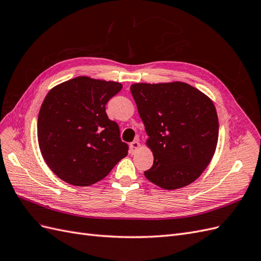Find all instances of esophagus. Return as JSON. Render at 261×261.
I'll return each mask as SVG.
<instances>
[{
	"instance_id": "esophagus-1",
	"label": "esophagus",
	"mask_w": 261,
	"mask_h": 261,
	"mask_svg": "<svg viewBox=\"0 0 261 261\" xmlns=\"http://www.w3.org/2000/svg\"><path fill=\"white\" fill-rule=\"evenodd\" d=\"M139 148H140L139 141H138V140H134L133 143H130V144H129V152H130L132 154H133V153H135Z\"/></svg>"
}]
</instances>
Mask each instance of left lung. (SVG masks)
<instances>
[{"label": "left lung", "mask_w": 261, "mask_h": 261, "mask_svg": "<svg viewBox=\"0 0 261 261\" xmlns=\"http://www.w3.org/2000/svg\"><path fill=\"white\" fill-rule=\"evenodd\" d=\"M130 92L153 154L146 178L168 191L192 184L216 152L219 120L212 100L181 82L133 84Z\"/></svg>", "instance_id": "8db88e82"}]
</instances>
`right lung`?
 Listing matches in <instances>:
<instances>
[{
    "label": "right lung",
    "instance_id": "right-lung-1",
    "mask_svg": "<svg viewBox=\"0 0 261 261\" xmlns=\"http://www.w3.org/2000/svg\"><path fill=\"white\" fill-rule=\"evenodd\" d=\"M122 84L78 76L46 94L38 116V143L45 163L68 184L89 186L105 178L128 153L118 125L106 113Z\"/></svg>",
    "mask_w": 261,
    "mask_h": 261
}]
</instances>
